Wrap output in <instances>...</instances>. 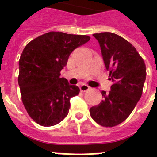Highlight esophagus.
Returning <instances> with one entry per match:
<instances>
[{"label":"esophagus","mask_w":157,"mask_h":157,"mask_svg":"<svg viewBox=\"0 0 157 157\" xmlns=\"http://www.w3.org/2000/svg\"><path fill=\"white\" fill-rule=\"evenodd\" d=\"M90 86H87V85H86V84H82L81 86H80V90H81V92H86V91L89 90H90Z\"/></svg>","instance_id":"1"}]
</instances>
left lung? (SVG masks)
<instances>
[{
  "label": "left lung",
  "instance_id": "left-lung-1",
  "mask_svg": "<svg viewBox=\"0 0 157 157\" xmlns=\"http://www.w3.org/2000/svg\"><path fill=\"white\" fill-rule=\"evenodd\" d=\"M101 48L105 67L113 82L103 99L90 109L91 117L102 126L113 127L123 122L142 96L146 80V65L132 44L112 33L94 34Z\"/></svg>",
  "mask_w": 157,
  "mask_h": 157
}]
</instances>
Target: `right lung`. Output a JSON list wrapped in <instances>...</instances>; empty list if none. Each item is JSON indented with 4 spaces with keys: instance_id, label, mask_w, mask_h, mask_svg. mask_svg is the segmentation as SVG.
I'll list each match as a JSON object with an SVG mask.
<instances>
[{
    "instance_id": "right-lung-1",
    "label": "right lung",
    "mask_w": 157,
    "mask_h": 157,
    "mask_svg": "<svg viewBox=\"0 0 157 157\" xmlns=\"http://www.w3.org/2000/svg\"><path fill=\"white\" fill-rule=\"evenodd\" d=\"M90 37L50 32L35 38L23 49L18 62V85L28 115L42 126H53L68 114L70 99L78 86L60 78L69 55Z\"/></svg>"
}]
</instances>
